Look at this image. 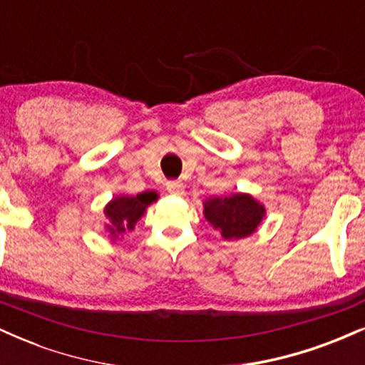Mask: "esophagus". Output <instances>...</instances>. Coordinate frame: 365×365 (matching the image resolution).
Here are the masks:
<instances>
[{"mask_svg": "<svg viewBox=\"0 0 365 365\" xmlns=\"http://www.w3.org/2000/svg\"><path fill=\"white\" fill-rule=\"evenodd\" d=\"M183 183L180 182V180H170V182H166V190L170 192V194H175V195H180L183 194Z\"/></svg>", "mask_w": 365, "mask_h": 365, "instance_id": "obj_1", "label": "esophagus"}]
</instances>
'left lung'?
<instances>
[{
	"label": "left lung",
	"mask_w": 365,
	"mask_h": 365,
	"mask_svg": "<svg viewBox=\"0 0 365 365\" xmlns=\"http://www.w3.org/2000/svg\"><path fill=\"white\" fill-rule=\"evenodd\" d=\"M264 206L249 194L212 197L204 202V216L225 240L252 235L262 221Z\"/></svg>",
	"instance_id": "left-lung-1"
}]
</instances>
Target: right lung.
<instances>
[{"label":"right lung","mask_w":365,"mask_h":365,"mask_svg":"<svg viewBox=\"0 0 365 365\" xmlns=\"http://www.w3.org/2000/svg\"><path fill=\"white\" fill-rule=\"evenodd\" d=\"M156 192H144V194H137L135 197L121 195L113 199L106 209H104V215L110 221L106 226L111 235V240L123 235L127 230H133V226L145 212V207L153 200H156Z\"/></svg>","instance_id":"right-lung-1"}]
</instances>
